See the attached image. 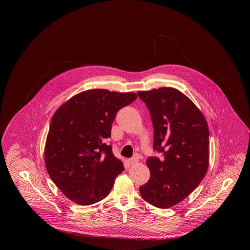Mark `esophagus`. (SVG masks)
I'll list each match as a JSON object with an SVG mask.
<instances>
[{"label": "esophagus", "instance_id": "34e87169", "mask_svg": "<svg viewBox=\"0 0 250 250\" xmlns=\"http://www.w3.org/2000/svg\"><path fill=\"white\" fill-rule=\"evenodd\" d=\"M127 162H128L129 165H134V164H137L139 162V159L137 157H132V158L127 160Z\"/></svg>", "mask_w": 250, "mask_h": 250}]
</instances>
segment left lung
Segmentation results:
<instances>
[{"label":"left lung","instance_id":"8db88e82","mask_svg":"<svg viewBox=\"0 0 250 250\" xmlns=\"http://www.w3.org/2000/svg\"><path fill=\"white\" fill-rule=\"evenodd\" d=\"M138 95L150 110L154 149L149 181L140 188L146 202L169 208L185 200L204 178L209 165V128L202 111L177 89L161 87Z\"/></svg>","mask_w":250,"mask_h":250}]
</instances>
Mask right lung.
<instances>
[{"mask_svg": "<svg viewBox=\"0 0 250 250\" xmlns=\"http://www.w3.org/2000/svg\"><path fill=\"white\" fill-rule=\"evenodd\" d=\"M135 93L93 89L74 95L53 114L44 150L48 173L60 190L80 205L106 198L125 169L105 143L120 108Z\"/></svg>", "mask_w": 250, "mask_h": 250, "instance_id": "add662e5", "label": "right lung"}]
</instances>
